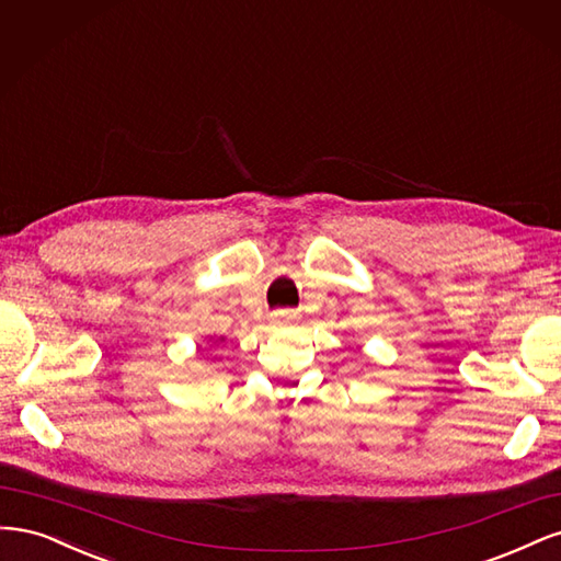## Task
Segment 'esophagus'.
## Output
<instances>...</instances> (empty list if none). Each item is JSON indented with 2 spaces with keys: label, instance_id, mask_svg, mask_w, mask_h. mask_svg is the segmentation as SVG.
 Returning a JSON list of instances; mask_svg holds the SVG:
<instances>
[{
  "label": "esophagus",
  "instance_id": "1",
  "mask_svg": "<svg viewBox=\"0 0 561 561\" xmlns=\"http://www.w3.org/2000/svg\"><path fill=\"white\" fill-rule=\"evenodd\" d=\"M295 318H297V316H295L293 311H278V313L271 316V325L283 328V325H287V322H293Z\"/></svg>",
  "mask_w": 561,
  "mask_h": 561
}]
</instances>
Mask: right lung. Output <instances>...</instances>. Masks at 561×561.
Listing matches in <instances>:
<instances>
[{
  "instance_id": "1",
  "label": "right lung",
  "mask_w": 561,
  "mask_h": 561,
  "mask_svg": "<svg viewBox=\"0 0 561 561\" xmlns=\"http://www.w3.org/2000/svg\"><path fill=\"white\" fill-rule=\"evenodd\" d=\"M208 342H213V344H222V342H225V336H208Z\"/></svg>"
}]
</instances>
